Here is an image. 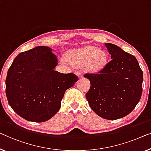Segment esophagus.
Masks as SVG:
<instances>
[{"mask_svg":"<svg viewBox=\"0 0 151 151\" xmlns=\"http://www.w3.org/2000/svg\"><path fill=\"white\" fill-rule=\"evenodd\" d=\"M76 75H77L78 76V77H79V78H82L83 76V74H82V72L81 70H78L76 72Z\"/></svg>","mask_w":151,"mask_h":151,"instance_id":"34e87169","label":"esophagus"}]
</instances>
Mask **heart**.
<instances>
[{
  "mask_svg": "<svg viewBox=\"0 0 151 151\" xmlns=\"http://www.w3.org/2000/svg\"><path fill=\"white\" fill-rule=\"evenodd\" d=\"M68 59L75 66L85 65L89 71L96 73L104 68L106 63V54L96 47H85L68 53ZM63 61L66 62L64 58Z\"/></svg>",
  "mask_w": 151,
  "mask_h": 151,
  "instance_id": "b5f03b06",
  "label": "heart"
}]
</instances>
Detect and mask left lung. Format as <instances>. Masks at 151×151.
Returning <instances> with one entry per match:
<instances>
[{
    "label": "left lung",
    "mask_w": 151,
    "mask_h": 151,
    "mask_svg": "<svg viewBox=\"0 0 151 151\" xmlns=\"http://www.w3.org/2000/svg\"><path fill=\"white\" fill-rule=\"evenodd\" d=\"M105 45L111 60L98 73L84 75L91 83L86 98L98 116L116 120L129 114L140 101L143 72L134 55L116 45Z\"/></svg>",
    "instance_id": "obj_1"
}]
</instances>
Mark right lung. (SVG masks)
Here are the masks:
<instances>
[{"label":"right lung","instance_id":"right-lung-1","mask_svg":"<svg viewBox=\"0 0 151 151\" xmlns=\"http://www.w3.org/2000/svg\"><path fill=\"white\" fill-rule=\"evenodd\" d=\"M57 65L51 49L45 46L20 53L15 58L8 70L5 90L9 104L18 115L41 123L58 112L65 91L78 77L54 70Z\"/></svg>","mask_w":151,"mask_h":151}]
</instances>
